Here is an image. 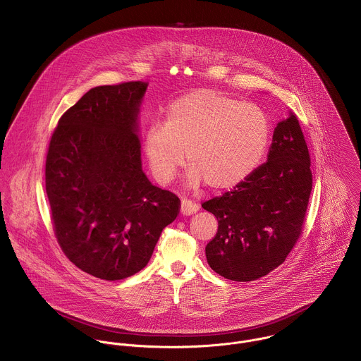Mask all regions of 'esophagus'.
Listing matches in <instances>:
<instances>
[{
  "mask_svg": "<svg viewBox=\"0 0 361 361\" xmlns=\"http://www.w3.org/2000/svg\"><path fill=\"white\" fill-rule=\"evenodd\" d=\"M199 211V206L190 200H182L180 203V212L183 215H193L195 212Z\"/></svg>",
  "mask_w": 361,
  "mask_h": 361,
  "instance_id": "34e87169",
  "label": "esophagus"
}]
</instances>
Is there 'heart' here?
<instances>
[{
  "instance_id": "1",
  "label": "heart",
  "mask_w": 361,
  "mask_h": 361,
  "mask_svg": "<svg viewBox=\"0 0 361 361\" xmlns=\"http://www.w3.org/2000/svg\"><path fill=\"white\" fill-rule=\"evenodd\" d=\"M269 119L262 108L212 89L186 93L169 104L165 122L154 121L145 137V153L157 182L173 180L188 162L186 183L231 189L259 164L269 143Z\"/></svg>"
}]
</instances>
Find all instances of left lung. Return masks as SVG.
<instances>
[{"mask_svg":"<svg viewBox=\"0 0 361 361\" xmlns=\"http://www.w3.org/2000/svg\"><path fill=\"white\" fill-rule=\"evenodd\" d=\"M312 188L310 155L293 112L274 129L267 161L221 197L203 203L218 232L206 246L221 276L250 282L279 267L296 245Z\"/></svg>","mask_w":361,"mask_h":361,"instance_id":"left-lung-1","label":"left lung"}]
</instances>
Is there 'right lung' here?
I'll return each instance as SVG.
<instances>
[{
    "mask_svg": "<svg viewBox=\"0 0 361 361\" xmlns=\"http://www.w3.org/2000/svg\"><path fill=\"white\" fill-rule=\"evenodd\" d=\"M149 83L89 90L58 121L46 161V192L58 243L78 268L105 281L150 261L180 200L142 168L139 112Z\"/></svg>",
    "mask_w": 361,
    "mask_h": 361,
    "instance_id": "add662e5",
    "label": "right lung"
}]
</instances>
